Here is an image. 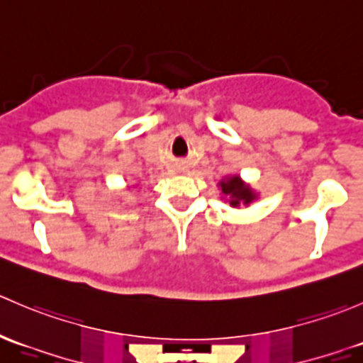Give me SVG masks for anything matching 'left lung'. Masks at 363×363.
Instances as JSON below:
<instances>
[{"label":"left lung","instance_id":"8db88e82","mask_svg":"<svg viewBox=\"0 0 363 363\" xmlns=\"http://www.w3.org/2000/svg\"><path fill=\"white\" fill-rule=\"evenodd\" d=\"M223 195L228 199L232 207H239V205H250L252 200H256V193L252 191L251 186L246 184L239 175H232L219 182Z\"/></svg>","mask_w":363,"mask_h":363}]
</instances>
